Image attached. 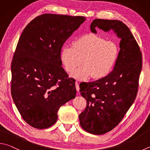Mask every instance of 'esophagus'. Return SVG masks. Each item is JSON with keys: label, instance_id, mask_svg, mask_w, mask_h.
<instances>
[{"label": "esophagus", "instance_id": "34e87169", "mask_svg": "<svg viewBox=\"0 0 150 150\" xmlns=\"http://www.w3.org/2000/svg\"><path fill=\"white\" fill-rule=\"evenodd\" d=\"M75 85H76V90H77V91L78 92L79 90H80V86H79V83L76 81V82L75 83Z\"/></svg>", "mask_w": 150, "mask_h": 150}]
</instances>
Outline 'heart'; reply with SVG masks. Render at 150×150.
Returning <instances> with one entry per match:
<instances>
[{
	"instance_id": "b5f03b06",
	"label": "heart",
	"mask_w": 150,
	"mask_h": 150,
	"mask_svg": "<svg viewBox=\"0 0 150 150\" xmlns=\"http://www.w3.org/2000/svg\"><path fill=\"white\" fill-rule=\"evenodd\" d=\"M120 54L115 42L106 40L102 36L89 33L80 36L72 42V46L64 45L61 52V61L69 73L76 70L72 76L79 80L90 78L100 79L114 69Z\"/></svg>"
}]
</instances>
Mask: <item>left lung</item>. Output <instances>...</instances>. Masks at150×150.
Segmentation results:
<instances>
[{"label": "left lung", "mask_w": 150, "mask_h": 150, "mask_svg": "<svg viewBox=\"0 0 150 150\" xmlns=\"http://www.w3.org/2000/svg\"><path fill=\"white\" fill-rule=\"evenodd\" d=\"M112 30L121 39L120 54L114 70L99 80L80 85L87 100L86 109L79 115L80 125L93 134H103L115 128L136 98L142 70V53L126 25L118 20L95 19L91 32L97 29Z\"/></svg>", "instance_id": "1"}]
</instances>
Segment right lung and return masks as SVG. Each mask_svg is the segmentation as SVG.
<instances>
[{
    "instance_id": "right-lung-1",
    "label": "right lung",
    "mask_w": 150,
    "mask_h": 150,
    "mask_svg": "<svg viewBox=\"0 0 150 150\" xmlns=\"http://www.w3.org/2000/svg\"><path fill=\"white\" fill-rule=\"evenodd\" d=\"M85 20L44 13L21 33L11 65V93L23 119L34 128L52 126L59 108L76 97L75 80L61 67L60 56L64 42Z\"/></svg>"
}]
</instances>
